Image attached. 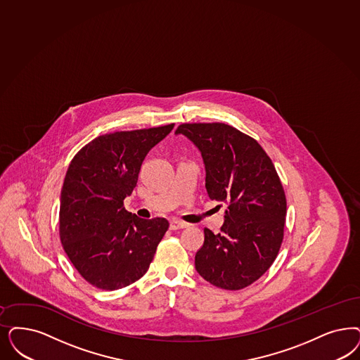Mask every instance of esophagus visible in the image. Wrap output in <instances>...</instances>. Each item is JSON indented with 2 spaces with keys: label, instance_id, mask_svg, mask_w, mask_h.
Wrapping results in <instances>:
<instances>
[{
  "label": "esophagus",
  "instance_id": "34e87169",
  "mask_svg": "<svg viewBox=\"0 0 360 360\" xmlns=\"http://www.w3.org/2000/svg\"><path fill=\"white\" fill-rule=\"evenodd\" d=\"M187 226H188V224H185V222L173 219V221L170 222V230H179V229H185Z\"/></svg>",
  "mask_w": 360,
  "mask_h": 360
}]
</instances>
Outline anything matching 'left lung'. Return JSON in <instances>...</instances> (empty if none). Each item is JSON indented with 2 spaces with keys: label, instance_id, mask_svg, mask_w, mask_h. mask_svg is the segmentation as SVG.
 I'll list each match as a JSON object with an SVG mask.
<instances>
[{
  "label": "left lung",
  "instance_id": "8db88e82",
  "mask_svg": "<svg viewBox=\"0 0 360 360\" xmlns=\"http://www.w3.org/2000/svg\"><path fill=\"white\" fill-rule=\"evenodd\" d=\"M205 162L206 190L227 205L221 233L205 229L195 269L212 285L242 290L273 264L285 234V190L273 161L251 136L222 122L182 124Z\"/></svg>",
  "mask_w": 360,
  "mask_h": 360
}]
</instances>
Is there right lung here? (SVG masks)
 Wrapping results in <instances>:
<instances>
[{
	"label": "right lung",
	"instance_id": "add662e5",
	"mask_svg": "<svg viewBox=\"0 0 360 360\" xmlns=\"http://www.w3.org/2000/svg\"><path fill=\"white\" fill-rule=\"evenodd\" d=\"M174 124L114 131L90 141L70 162L60 203V238L75 270L101 290L134 283L149 270L169 229L165 218L141 219L124 207L151 148Z\"/></svg>",
	"mask_w": 360,
	"mask_h": 360
}]
</instances>
